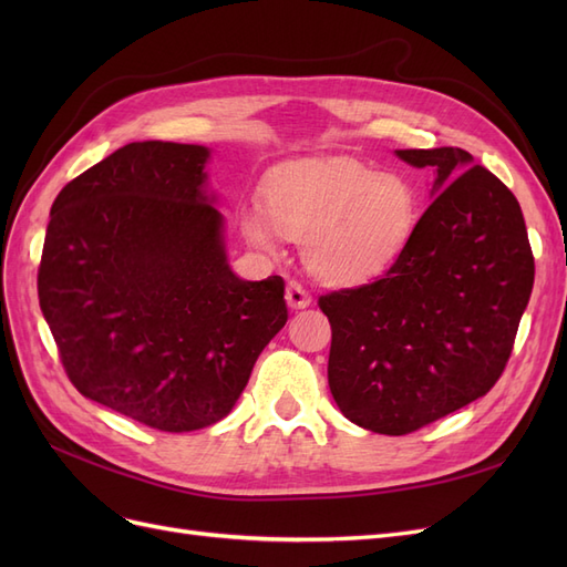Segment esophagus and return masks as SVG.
Listing matches in <instances>:
<instances>
[{
	"instance_id": "34e87169",
	"label": "esophagus",
	"mask_w": 567,
	"mask_h": 567,
	"mask_svg": "<svg viewBox=\"0 0 567 567\" xmlns=\"http://www.w3.org/2000/svg\"><path fill=\"white\" fill-rule=\"evenodd\" d=\"M286 302H288V307H293V310H305V307H310L312 298L302 288V284L288 281V286H286Z\"/></svg>"
}]
</instances>
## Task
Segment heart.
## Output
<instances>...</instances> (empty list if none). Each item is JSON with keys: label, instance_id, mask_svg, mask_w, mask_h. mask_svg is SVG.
Segmentation results:
<instances>
[{"label": "heart", "instance_id": "heart-1", "mask_svg": "<svg viewBox=\"0 0 567 567\" xmlns=\"http://www.w3.org/2000/svg\"><path fill=\"white\" fill-rule=\"evenodd\" d=\"M419 200L394 173L354 161L290 165L265 186V208L241 213L246 241L279 250V236L302 241V260L326 284L367 281L398 260L414 234Z\"/></svg>", "mask_w": 567, "mask_h": 567}]
</instances>
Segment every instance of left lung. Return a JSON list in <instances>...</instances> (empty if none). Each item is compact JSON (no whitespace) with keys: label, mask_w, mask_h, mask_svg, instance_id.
<instances>
[{"label":"left lung","mask_w":567,"mask_h":567,"mask_svg":"<svg viewBox=\"0 0 567 567\" xmlns=\"http://www.w3.org/2000/svg\"><path fill=\"white\" fill-rule=\"evenodd\" d=\"M433 167V203L381 279L319 298L329 388L352 423L406 435L487 394L535 284L523 210L468 151L406 148Z\"/></svg>","instance_id":"8db88e82"}]
</instances>
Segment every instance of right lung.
I'll return each mask as SVG.
<instances>
[{
    "label": "right lung",
    "mask_w": 567,
    "mask_h": 567,
    "mask_svg": "<svg viewBox=\"0 0 567 567\" xmlns=\"http://www.w3.org/2000/svg\"><path fill=\"white\" fill-rule=\"evenodd\" d=\"M210 151L134 142L68 182L38 269L42 315L71 383L163 433L225 419L288 319L284 279L227 265L205 196Z\"/></svg>",
    "instance_id": "right-lung-1"
}]
</instances>
